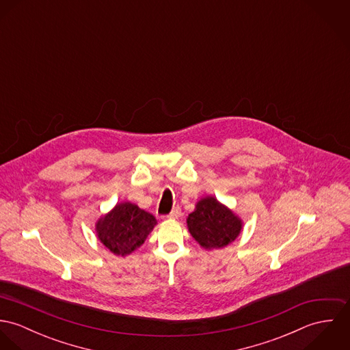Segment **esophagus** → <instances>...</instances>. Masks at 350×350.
Masks as SVG:
<instances>
[{
  "label": "esophagus",
  "instance_id": "1",
  "mask_svg": "<svg viewBox=\"0 0 350 350\" xmlns=\"http://www.w3.org/2000/svg\"><path fill=\"white\" fill-rule=\"evenodd\" d=\"M180 214H182L180 207H179V206H175V207L172 208V211L168 214V218H171V219H176V218H179V217H180Z\"/></svg>",
  "mask_w": 350,
  "mask_h": 350
}]
</instances>
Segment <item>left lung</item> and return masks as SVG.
Returning <instances> with one entry per match:
<instances>
[{
	"mask_svg": "<svg viewBox=\"0 0 350 350\" xmlns=\"http://www.w3.org/2000/svg\"><path fill=\"white\" fill-rule=\"evenodd\" d=\"M187 228L200 247L217 250L229 245L239 237L243 221L214 197H206L189 214Z\"/></svg>",
	"mask_w": 350,
	"mask_h": 350,
	"instance_id": "1",
	"label": "left lung"
}]
</instances>
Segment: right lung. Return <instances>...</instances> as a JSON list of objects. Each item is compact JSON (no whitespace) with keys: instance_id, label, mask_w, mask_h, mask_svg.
Instances as JSON below:
<instances>
[{"instance_id":"obj_1","label":"right lung","mask_w":350,"mask_h":350,"mask_svg":"<svg viewBox=\"0 0 350 350\" xmlns=\"http://www.w3.org/2000/svg\"><path fill=\"white\" fill-rule=\"evenodd\" d=\"M157 224L156 218L131 202H121L96 225L100 243L117 256L140 248Z\"/></svg>"}]
</instances>
